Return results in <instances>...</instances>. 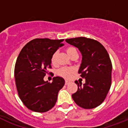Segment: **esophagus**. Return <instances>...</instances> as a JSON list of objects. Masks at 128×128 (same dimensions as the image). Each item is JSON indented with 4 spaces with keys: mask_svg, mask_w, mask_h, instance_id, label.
Segmentation results:
<instances>
[{
    "mask_svg": "<svg viewBox=\"0 0 128 128\" xmlns=\"http://www.w3.org/2000/svg\"><path fill=\"white\" fill-rule=\"evenodd\" d=\"M70 84V82H69V81H68V80H66V81H65V84H66V85H68V84Z\"/></svg>",
    "mask_w": 128,
    "mask_h": 128,
    "instance_id": "34e87169",
    "label": "esophagus"
}]
</instances>
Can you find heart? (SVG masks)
Here are the masks:
<instances>
[{
	"instance_id": "obj_1",
	"label": "heart",
	"mask_w": 128,
	"mask_h": 128,
	"mask_svg": "<svg viewBox=\"0 0 128 128\" xmlns=\"http://www.w3.org/2000/svg\"><path fill=\"white\" fill-rule=\"evenodd\" d=\"M66 52L69 56L71 57L74 54H78L77 50L74 47H68L66 48ZM57 55H58V52H55L53 53L51 57V63L53 65H56V58H57ZM76 72L75 68H67V67H63V68H60L58 70V74L62 78H66L68 79L70 78L72 75L74 74V72Z\"/></svg>"
}]
</instances>
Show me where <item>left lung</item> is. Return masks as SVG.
Wrapping results in <instances>:
<instances>
[{"instance_id":"8db88e82","label":"left lung","mask_w":128,"mask_h":128,"mask_svg":"<svg viewBox=\"0 0 128 128\" xmlns=\"http://www.w3.org/2000/svg\"><path fill=\"white\" fill-rule=\"evenodd\" d=\"M66 42L82 53L78 73L86 79L84 85L75 82L78 88L72 98L82 108H95L104 101L111 86L112 64L109 54L101 43L94 39L78 37L66 39Z\"/></svg>"}]
</instances>
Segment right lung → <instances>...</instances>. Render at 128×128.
I'll use <instances>...</instances> for the list:
<instances>
[{
    "label": "right lung",
    "mask_w": 128,
    "mask_h": 128,
    "mask_svg": "<svg viewBox=\"0 0 128 128\" xmlns=\"http://www.w3.org/2000/svg\"><path fill=\"white\" fill-rule=\"evenodd\" d=\"M63 41L64 39H34L23 47L17 58L14 78L18 94L25 106L32 111L46 112L56 104L58 92L65 81L56 76L50 83L45 82L44 78L48 68H52V55L64 45Z\"/></svg>",
    "instance_id": "right-lung-1"
}]
</instances>
